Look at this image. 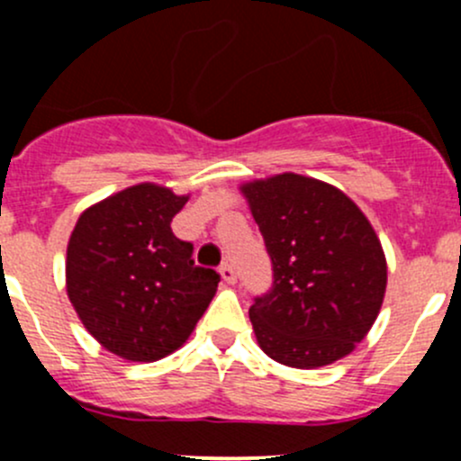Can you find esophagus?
I'll list each match as a JSON object with an SVG mask.
<instances>
[{
    "instance_id": "esophagus-1",
    "label": "esophagus",
    "mask_w": 461,
    "mask_h": 461,
    "mask_svg": "<svg viewBox=\"0 0 461 461\" xmlns=\"http://www.w3.org/2000/svg\"><path fill=\"white\" fill-rule=\"evenodd\" d=\"M218 272H221L222 281H225L227 285H234V283H236V272H234V267H231L230 263H222Z\"/></svg>"
}]
</instances>
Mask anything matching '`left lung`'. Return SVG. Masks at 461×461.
I'll use <instances>...</instances> for the list:
<instances>
[{
	"mask_svg": "<svg viewBox=\"0 0 461 461\" xmlns=\"http://www.w3.org/2000/svg\"><path fill=\"white\" fill-rule=\"evenodd\" d=\"M263 234L274 285L249 308L269 359L301 370L350 355L384 303L388 265L376 231L341 189L285 174L240 185Z\"/></svg>",
	"mask_w": 461,
	"mask_h": 461,
	"instance_id": "1",
	"label": "left lung"
}]
</instances>
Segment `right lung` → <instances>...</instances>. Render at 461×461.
<instances>
[{"label": "right lung", "instance_id": "right-lung-1", "mask_svg": "<svg viewBox=\"0 0 461 461\" xmlns=\"http://www.w3.org/2000/svg\"><path fill=\"white\" fill-rule=\"evenodd\" d=\"M189 196L140 183L91 204L67 248V294L86 332L127 361H158L185 346L221 276L196 267L171 218Z\"/></svg>", "mask_w": 461, "mask_h": 461}]
</instances>
